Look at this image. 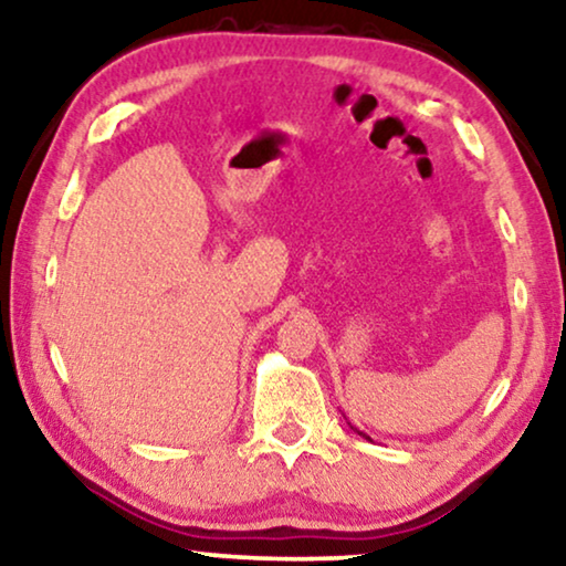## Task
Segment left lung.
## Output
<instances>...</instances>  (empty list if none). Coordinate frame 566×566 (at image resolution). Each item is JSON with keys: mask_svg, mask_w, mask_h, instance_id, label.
Wrapping results in <instances>:
<instances>
[{"mask_svg": "<svg viewBox=\"0 0 566 566\" xmlns=\"http://www.w3.org/2000/svg\"><path fill=\"white\" fill-rule=\"evenodd\" d=\"M345 420H347V417H345ZM347 424H350V420H347ZM350 428H353L355 432H358V436H363V438H366V440H370V438L366 436V432H363V430H358V428H355V424H350Z\"/></svg>", "mask_w": 566, "mask_h": 566, "instance_id": "8db88e82", "label": "left lung"}]
</instances>
